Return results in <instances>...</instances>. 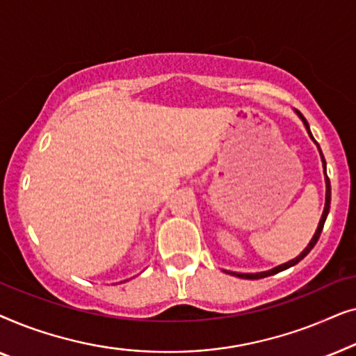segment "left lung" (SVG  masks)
Masks as SVG:
<instances>
[{
    "mask_svg": "<svg viewBox=\"0 0 356 356\" xmlns=\"http://www.w3.org/2000/svg\"><path fill=\"white\" fill-rule=\"evenodd\" d=\"M296 111V115L300 116V120L303 121V124H305V128H306V131H308V134H309V138L314 140V138H313V134H311V131H309V124H308V121H306V118L303 115L300 113L298 110H295ZM316 143V140H314ZM316 145H318V149H319V144L316 143ZM319 154H321V159H323V167H324V177H325V206H324V212H323V217H321V220H319V225H318V230H316V233H314V236L311 238V241H309V245L305 248L303 250V252H301L300 256H296L295 259H291V261H289V262H285V264H280V266H277V267H274V269H270V270H266V272H256V274H240V272H230V270H225L227 274H230V275H235V277H240V279H250V280H256V279H264V277H269V275H274V274H279V272H282V270H285V269H289V267H291V266H295V264H298V262L303 259L305 256H308V252L313 250L314 248V245L316 243H318V240H319V236H321V232H323V228H324V223H325V218H327V213H329V209H330V181H329V177H327V173H325V160H324V155H323V152H321V149H319Z\"/></svg>",
    "mask_w": 356,
    "mask_h": 356,
    "instance_id": "8db88e82",
    "label": "left lung"
}]
</instances>
